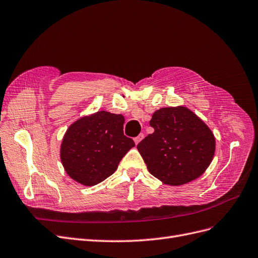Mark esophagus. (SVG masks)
<instances>
[{"instance_id": "34e87169", "label": "esophagus", "mask_w": 258, "mask_h": 258, "mask_svg": "<svg viewBox=\"0 0 258 258\" xmlns=\"http://www.w3.org/2000/svg\"><path fill=\"white\" fill-rule=\"evenodd\" d=\"M143 139H144V135H143V133H141V135H139L137 138H135V143L139 144Z\"/></svg>"}]
</instances>
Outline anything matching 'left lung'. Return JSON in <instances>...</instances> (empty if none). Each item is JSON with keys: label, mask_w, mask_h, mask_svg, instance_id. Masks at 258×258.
I'll use <instances>...</instances> for the list:
<instances>
[{"label": "left lung", "mask_w": 258, "mask_h": 258, "mask_svg": "<svg viewBox=\"0 0 258 258\" xmlns=\"http://www.w3.org/2000/svg\"><path fill=\"white\" fill-rule=\"evenodd\" d=\"M150 126L155 131L137 148L149 173L170 185H182L202 176L216 152L210 128L183 105L157 110Z\"/></svg>", "instance_id": "1"}]
</instances>
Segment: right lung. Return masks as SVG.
I'll return each mask as SVG.
<instances>
[{
	"label": "right lung",
	"mask_w": 258,
	"mask_h": 258,
	"mask_svg": "<svg viewBox=\"0 0 258 258\" xmlns=\"http://www.w3.org/2000/svg\"><path fill=\"white\" fill-rule=\"evenodd\" d=\"M123 122L121 114L98 111L80 117L68 127L59 157L70 178L92 186L116 171L122 157L136 145L123 136Z\"/></svg>",
	"instance_id": "add662e5"
}]
</instances>
